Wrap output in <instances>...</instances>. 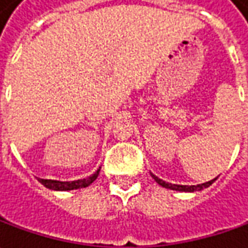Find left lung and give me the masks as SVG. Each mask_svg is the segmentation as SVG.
<instances>
[{
	"label": "left lung",
	"mask_w": 248,
	"mask_h": 248,
	"mask_svg": "<svg viewBox=\"0 0 248 248\" xmlns=\"http://www.w3.org/2000/svg\"><path fill=\"white\" fill-rule=\"evenodd\" d=\"M152 178L157 182L158 185L163 186V187H167V189H172V190H179V192H196V190H203L204 187H208L214 182L217 178L208 181V182H204V184H200V185H175V184H168L166 181L160 179L158 176H156L155 174H152Z\"/></svg>",
	"instance_id": "obj_1"
}]
</instances>
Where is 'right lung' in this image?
<instances>
[{
	"mask_svg": "<svg viewBox=\"0 0 248 248\" xmlns=\"http://www.w3.org/2000/svg\"><path fill=\"white\" fill-rule=\"evenodd\" d=\"M100 167L95 171V174H92L88 178L84 179H77V181H72V182H62V181H53V179H40V182L43 184L45 187L52 189V190H74V189H81V187H87L90 186L96 178L99 175Z\"/></svg>",
	"mask_w": 248,
	"mask_h": 248,
	"instance_id": "1",
	"label": "right lung"
}]
</instances>
